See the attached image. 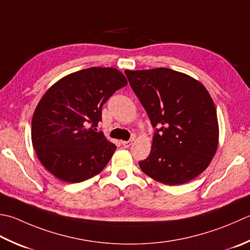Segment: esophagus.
<instances>
[{"instance_id":"obj_1","label":"esophagus","mask_w":250,"mask_h":250,"mask_svg":"<svg viewBox=\"0 0 250 250\" xmlns=\"http://www.w3.org/2000/svg\"><path fill=\"white\" fill-rule=\"evenodd\" d=\"M132 142H133V141H122L121 142V144H122V146H124V147L125 148H129L130 147V146L132 145Z\"/></svg>"}]
</instances>
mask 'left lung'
<instances>
[{"label": "left lung", "mask_w": 250, "mask_h": 250, "mask_svg": "<svg viewBox=\"0 0 250 250\" xmlns=\"http://www.w3.org/2000/svg\"><path fill=\"white\" fill-rule=\"evenodd\" d=\"M125 73L156 129L150 154L139 161L141 170L167 185L196 178L209 166L219 140L217 110L206 87L169 68Z\"/></svg>", "instance_id": "1"}]
</instances>
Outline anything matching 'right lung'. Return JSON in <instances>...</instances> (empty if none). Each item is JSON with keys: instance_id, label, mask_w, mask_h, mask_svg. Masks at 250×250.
Segmentation results:
<instances>
[{"instance_id": "1", "label": "right lung", "mask_w": 250, "mask_h": 250, "mask_svg": "<svg viewBox=\"0 0 250 250\" xmlns=\"http://www.w3.org/2000/svg\"><path fill=\"white\" fill-rule=\"evenodd\" d=\"M126 83L115 68L91 67L63 77L43 95L31 121L32 145L57 179L79 183L108 164L116 145L96 126L103 105Z\"/></svg>"}]
</instances>
